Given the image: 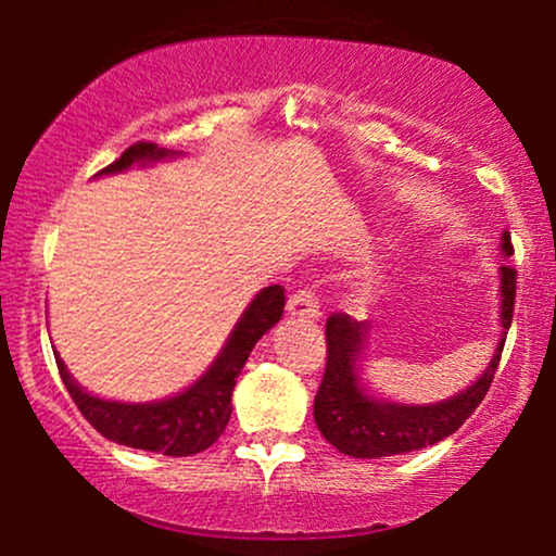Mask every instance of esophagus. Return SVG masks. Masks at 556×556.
<instances>
[{
	"instance_id": "34e87169",
	"label": "esophagus",
	"mask_w": 556,
	"mask_h": 556,
	"mask_svg": "<svg viewBox=\"0 0 556 556\" xmlns=\"http://www.w3.org/2000/svg\"><path fill=\"white\" fill-rule=\"evenodd\" d=\"M287 316L290 318H298V321H308L314 324L318 321V316H321V311H318V298L314 290H298L295 295L287 300Z\"/></svg>"
}]
</instances>
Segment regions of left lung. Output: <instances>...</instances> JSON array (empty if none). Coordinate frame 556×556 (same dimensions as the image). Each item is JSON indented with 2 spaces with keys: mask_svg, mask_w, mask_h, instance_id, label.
<instances>
[{
  "mask_svg": "<svg viewBox=\"0 0 556 556\" xmlns=\"http://www.w3.org/2000/svg\"><path fill=\"white\" fill-rule=\"evenodd\" d=\"M502 256H513L509 232H502ZM515 277L513 266H500V342L483 374L463 392L450 400L431 402V405H407L379 397L363 381V363H366L368 324L353 321L350 316L334 314L327 321V368L324 381L314 400V418L318 431L331 446L350 457L405 455V452L424 450L455 433L473 416V410L486 397L494 371L500 366V355L507 340V329L513 324L515 311Z\"/></svg>",
  "mask_w": 556,
  "mask_h": 556,
  "instance_id": "1",
  "label": "left lung"
}]
</instances>
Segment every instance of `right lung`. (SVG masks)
<instances>
[{
  "label": "right lung",
  "instance_id": "obj_1",
  "mask_svg": "<svg viewBox=\"0 0 556 556\" xmlns=\"http://www.w3.org/2000/svg\"><path fill=\"white\" fill-rule=\"evenodd\" d=\"M180 156L177 151L159 149L156 143H136L125 151L117 162L110 164L101 175H117L132 167H151L164 159ZM285 290L279 285H269L248 303L242 316L229 331L227 342L222 344L219 355L212 361L190 387L172 397L154 402H119L104 400L83 389L67 371L65 361L54 353L56 368L65 381L70 397L75 400L78 410L86 416L101 437L110 442L132 446V450L159 452L167 457H188L208 450L222 431L227 429L229 413H232V389L248 355L256 348L261 337L282 318Z\"/></svg>",
  "mask_w": 556,
  "mask_h": 556
}]
</instances>
